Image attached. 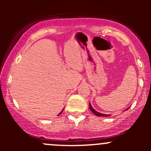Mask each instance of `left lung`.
<instances>
[{"label": "left lung", "mask_w": 151, "mask_h": 151, "mask_svg": "<svg viewBox=\"0 0 151 151\" xmlns=\"http://www.w3.org/2000/svg\"><path fill=\"white\" fill-rule=\"evenodd\" d=\"M89 108H90V110H91V111H92L93 113L95 114V115L97 116H106H106H110V115H106V114H102L101 113H99V112L96 111H95L94 109L92 108V106H91V104H89ZM127 109H126V110H127Z\"/></svg>", "instance_id": "left-lung-1"}]
</instances>
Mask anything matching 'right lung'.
Listing matches in <instances>:
<instances>
[{
  "label": "right lung",
  "instance_id": "obj_1",
  "mask_svg": "<svg viewBox=\"0 0 151 151\" xmlns=\"http://www.w3.org/2000/svg\"><path fill=\"white\" fill-rule=\"evenodd\" d=\"M62 112H61V113H62ZM61 113H60V114H61Z\"/></svg>",
  "mask_w": 151,
  "mask_h": 151
}]
</instances>
